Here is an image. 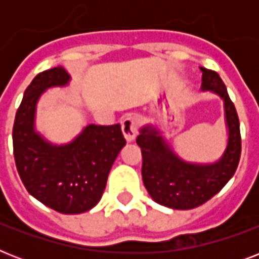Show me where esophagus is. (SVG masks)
I'll return each mask as SVG.
<instances>
[{
    "label": "esophagus",
    "mask_w": 259,
    "mask_h": 259,
    "mask_svg": "<svg viewBox=\"0 0 259 259\" xmlns=\"http://www.w3.org/2000/svg\"><path fill=\"white\" fill-rule=\"evenodd\" d=\"M122 133L125 136L126 141L133 142L138 133V118L130 115L122 121Z\"/></svg>",
    "instance_id": "1"
}]
</instances>
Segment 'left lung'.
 Masks as SVG:
<instances>
[{
  "label": "left lung",
  "mask_w": 259,
  "mask_h": 259,
  "mask_svg": "<svg viewBox=\"0 0 259 259\" xmlns=\"http://www.w3.org/2000/svg\"><path fill=\"white\" fill-rule=\"evenodd\" d=\"M201 91L223 101L227 127L226 149L217 161L196 164L183 160L156 126H142L137 144L142 153V180L156 203L173 209H191L204 204L225 187L237 170L241 157V132L237 110L225 83L215 71L200 67Z\"/></svg>",
  "instance_id": "8db88e82"
}]
</instances>
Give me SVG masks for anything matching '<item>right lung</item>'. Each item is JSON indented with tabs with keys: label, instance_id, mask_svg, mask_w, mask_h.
I'll list each match as a JSON object with an SVG mask.
<instances>
[{
	"label": "right lung",
	"instance_id": "right-lung-1",
	"mask_svg": "<svg viewBox=\"0 0 259 259\" xmlns=\"http://www.w3.org/2000/svg\"><path fill=\"white\" fill-rule=\"evenodd\" d=\"M63 67L38 74L24 93L13 125V153L26 191L60 213L86 212L99 203L110 169L126 145L121 125H87L71 142L56 145L36 130V109L51 87H66Z\"/></svg>",
	"mask_w": 259,
	"mask_h": 259
}]
</instances>
